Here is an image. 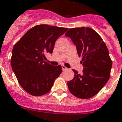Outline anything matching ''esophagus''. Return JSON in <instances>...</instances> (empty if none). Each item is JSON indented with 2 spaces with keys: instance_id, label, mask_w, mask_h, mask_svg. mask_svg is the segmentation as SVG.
<instances>
[{
  "instance_id": "34e87169",
  "label": "esophagus",
  "mask_w": 122,
  "mask_h": 122,
  "mask_svg": "<svg viewBox=\"0 0 122 122\" xmlns=\"http://www.w3.org/2000/svg\"><path fill=\"white\" fill-rule=\"evenodd\" d=\"M62 69H63V71H66L67 68H66V66H64V65H62Z\"/></svg>"
}]
</instances>
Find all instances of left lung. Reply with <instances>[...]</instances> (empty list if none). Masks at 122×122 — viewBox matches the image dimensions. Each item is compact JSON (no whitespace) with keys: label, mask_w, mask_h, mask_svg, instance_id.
Listing matches in <instances>:
<instances>
[{"label":"left lung","mask_w":122,"mask_h":122,"mask_svg":"<svg viewBox=\"0 0 122 122\" xmlns=\"http://www.w3.org/2000/svg\"><path fill=\"white\" fill-rule=\"evenodd\" d=\"M76 46L84 66L82 74L73 69V79L67 82L75 97L86 99L98 93L110 76L112 60L107 46L100 35L89 27L72 28L65 33Z\"/></svg>","instance_id":"obj_1"}]
</instances>
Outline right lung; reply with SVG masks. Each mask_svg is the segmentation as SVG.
<instances>
[{"instance_id":"1","label":"right lung","mask_w":122,"mask_h":122,"mask_svg":"<svg viewBox=\"0 0 122 122\" xmlns=\"http://www.w3.org/2000/svg\"><path fill=\"white\" fill-rule=\"evenodd\" d=\"M67 30L51 25H36L14 46L12 70L23 89L31 95L46 94L61 73V65L52 66L44 61L45 54L52 53L56 40Z\"/></svg>"}]
</instances>
